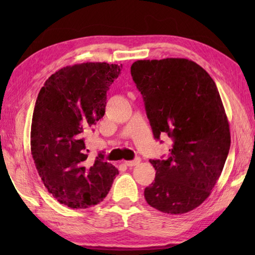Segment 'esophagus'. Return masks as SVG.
Wrapping results in <instances>:
<instances>
[{"label":"esophagus","instance_id":"esophagus-1","mask_svg":"<svg viewBox=\"0 0 255 255\" xmlns=\"http://www.w3.org/2000/svg\"><path fill=\"white\" fill-rule=\"evenodd\" d=\"M139 162H140V158H136V159H133V161H126L125 162V165H127L128 167H133V166L138 165Z\"/></svg>","mask_w":255,"mask_h":255}]
</instances>
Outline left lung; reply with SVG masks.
I'll return each mask as SVG.
<instances>
[{
    "instance_id": "8db88e82",
    "label": "left lung",
    "mask_w": 255,
    "mask_h": 255,
    "mask_svg": "<svg viewBox=\"0 0 255 255\" xmlns=\"http://www.w3.org/2000/svg\"><path fill=\"white\" fill-rule=\"evenodd\" d=\"M130 72L154 137L166 133L173 140L169 157L150 159L156 175L145 199L162 213H188L209 197L230 152V124L217 86L187 58L137 60Z\"/></svg>"
}]
</instances>
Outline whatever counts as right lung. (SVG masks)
<instances>
[{
  "mask_svg": "<svg viewBox=\"0 0 255 255\" xmlns=\"http://www.w3.org/2000/svg\"><path fill=\"white\" fill-rule=\"evenodd\" d=\"M122 68L108 63L63 67L38 94L30 133L32 158L48 192L70 208L98 205L119 173L102 154L89 161L84 135L105 116L107 91Z\"/></svg>",
  "mask_w": 255,
  "mask_h": 255,
  "instance_id": "add662e5",
  "label": "right lung"
}]
</instances>
